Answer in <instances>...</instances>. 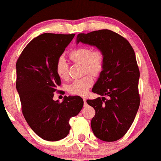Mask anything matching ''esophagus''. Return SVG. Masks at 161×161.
Here are the masks:
<instances>
[{"instance_id":"obj_1","label":"esophagus","mask_w":161,"mask_h":161,"mask_svg":"<svg viewBox=\"0 0 161 161\" xmlns=\"http://www.w3.org/2000/svg\"><path fill=\"white\" fill-rule=\"evenodd\" d=\"M83 101H84V105H85V106H86V105H87V102H86V99H85V98H83Z\"/></svg>"}]
</instances>
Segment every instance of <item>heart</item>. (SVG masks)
Here are the masks:
<instances>
[{
	"instance_id": "1",
	"label": "heart",
	"mask_w": 161,
	"mask_h": 161,
	"mask_svg": "<svg viewBox=\"0 0 161 161\" xmlns=\"http://www.w3.org/2000/svg\"><path fill=\"white\" fill-rule=\"evenodd\" d=\"M69 57L73 62L83 64L84 73L99 75L103 71L105 64V54L99 49L91 50L87 47H79L73 49L69 53ZM56 71L60 79H65L68 76V66L65 58L60 57L56 63ZM93 84L91 75L75 79L68 85V91L71 94L84 96Z\"/></svg>"
}]
</instances>
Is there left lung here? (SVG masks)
Segmentation results:
<instances>
[{
	"label": "left lung",
	"mask_w": 161,
	"mask_h": 161,
	"mask_svg": "<svg viewBox=\"0 0 161 161\" xmlns=\"http://www.w3.org/2000/svg\"><path fill=\"white\" fill-rule=\"evenodd\" d=\"M76 39L105 54L104 68L92 89L103 97L87 99V103L96 112L91 119L94 135L103 141H117L131 127L140 103V70L134 49L126 38L109 30L79 33Z\"/></svg>",
	"instance_id": "1"
}]
</instances>
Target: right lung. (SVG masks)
<instances>
[{
    "label": "right lung",
    "mask_w": 161,
    "mask_h": 161,
    "mask_svg": "<svg viewBox=\"0 0 161 161\" xmlns=\"http://www.w3.org/2000/svg\"><path fill=\"white\" fill-rule=\"evenodd\" d=\"M75 34L44 33L25 47L16 62V88L21 111L32 131L42 139L57 141L70 132L69 120L79 113L83 99L79 96L54 101L61 85L56 63Z\"/></svg>",
    "instance_id": "obj_1"
}]
</instances>
